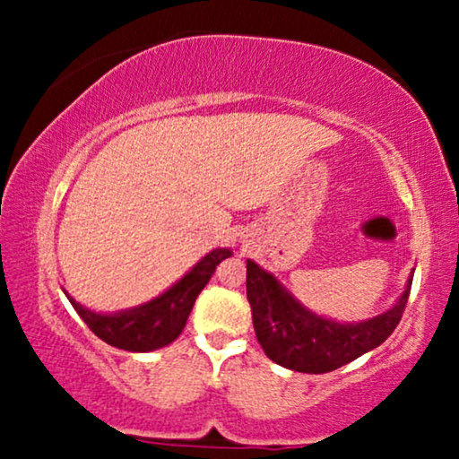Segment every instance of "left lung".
Masks as SVG:
<instances>
[{
    "label": "left lung",
    "instance_id": "obj_1",
    "mask_svg": "<svg viewBox=\"0 0 459 459\" xmlns=\"http://www.w3.org/2000/svg\"><path fill=\"white\" fill-rule=\"evenodd\" d=\"M411 280L397 305L359 324H338L307 311L280 281L256 263H247V299L256 341L269 359L294 372L325 374L357 359L386 341L410 299Z\"/></svg>",
    "mask_w": 459,
    "mask_h": 459
}]
</instances>
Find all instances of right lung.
<instances>
[{
	"label": "right lung",
	"instance_id": "add662e5",
	"mask_svg": "<svg viewBox=\"0 0 459 459\" xmlns=\"http://www.w3.org/2000/svg\"><path fill=\"white\" fill-rule=\"evenodd\" d=\"M231 250L217 248L204 256L198 265H194L190 273H186L178 284L169 288L159 299L135 307V309L115 313V316H102L81 307L77 300H71L74 311L87 324L93 334L102 338L104 342L123 351L134 353H146L160 347H167L186 328L187 316H190L198 294L209 284L211 275L223 259H228Z\"/></svg>",
	"mask_w": 459,
	"mask_h": 459
}]
</instances>
